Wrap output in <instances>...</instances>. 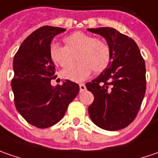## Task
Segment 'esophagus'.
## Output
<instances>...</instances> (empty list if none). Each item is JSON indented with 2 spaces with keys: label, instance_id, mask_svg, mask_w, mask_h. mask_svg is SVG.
<instances>
[{
  "label": "esophagus",
  "instance_id": "obj_1",
  "mask_svg": "<svg viewBox=\"0 0 158 158\" xmlns=\"http://www.w3.org/2000/svg\"><path fill=\"white\" fill-rule=\"evenodd\" d=\"M86 90V86L84 85V84H80L79 85V91L80 92H83V91H85Z\"/></svg>",
  "mask_w": 158,
  "mask_h": 158
}]
</instances>
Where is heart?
Masks as SVG:
<instances>
[{
	"mask_svg": "<svg viewBox=\"0 0 158 158\" xmlns=\"http://www.w3.org/2000/svg\"><path fill=\"white\" fill-rule=\"evenodd\" d=\"M65 46L52 43L49 56L57 65L65 68L76 53V63L66 68L62 75L64 79L80 82L89 77L92 70L94 73L104 72L111 62V51L105 41L95 39L82 31H75L64 39Z\"/></svg>",
	"mask_w": 158,
	"mask_h": 158,
	"instance_id": "heart-1",
	"label": "heart"
}]
</instances>
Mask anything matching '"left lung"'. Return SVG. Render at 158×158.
Instances as JSON below:
<instances>
[{"label":"left lung","instance_id":"obj_1","mask_svg":"<svg viewBox=\"0 0 158 158\" xmlns=\"http://www.w3.org/2000/svg\"><path fill=\"white\" fill-rule=\"evenodd\" d=\"M87 31L106 40L111 62L99 76L86 83L94 96L88 107L92 121L100 128L117 131L129 126L138 113L146 92V68L133 39L111 27Z\"/></svg>","mask_w":158,"mask_h":158}]
</instances>
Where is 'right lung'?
<instances>
[{
  "label": "right lung",
  "mask_w": 158,
  "mask_h": 158,
  "mask_svg": "<svg viewBox=\"0 0 158 158\" xmlns=\"http://www.w3.org/2000/svg\"><path fill=\"white\" fill-rule=\"evenodd\" d=\"M64 28L42 26L23 41L13 60L11 86L17 111L38 128L54 126L64 116L68 105L77 96L79 86L69 79L56 87L50 81L56 68L49 56V47Z\"/></svg>",
  "instance_id": "obj_1"
}]
</instances>
